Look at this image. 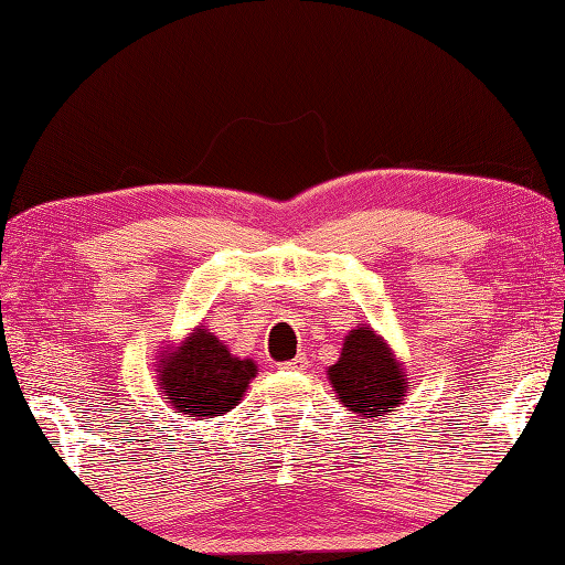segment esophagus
<instances>
[{"instance_id":"obj_1","label":"esophagus","mask_w":565,"mask_h":565,"mask_svg":"<svg viewBox=\"0 0 565 565\" xmlns=\"http://www.w3.org/2000/svg\"><path fill=\"white\" fill-rule=\"evenodd\" d=\"M279 366L286 369V371H301V369L308 366V359L301 354V356H296V359H289V362H284Z\"/></svg>"}]
</instances>
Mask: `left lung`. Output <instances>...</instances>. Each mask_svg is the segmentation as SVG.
<instances>
[{"mask_svg": "<svg viewBox=\"0 0 565 565\" xmlns=\"http://www.w3.org/2000/svg\"><path fill=\"white\" fill-rule=\"evenodd\" d=\"M328 376L340 403L362 419L386 417L407 391L405 371L371 328H356L347 334L340 362L328 369Z\"/></svg>", "mask_w": 565, "mask_h": 565, "instance_id": "8db88e82", "label": "left lung"}]
</instances>
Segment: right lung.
<instances>
[{
    "label": "right lung",
    "mask_w": 565,
    "mask_h": 565,
    "mask_svg": "<svg viewBox=\"0 0 565 565\" xmlns=\"http://www.w3.org/2000/svg\"><path fill=\"white\" fill-rule=\"evenodd\" d=\"M257 366L227 352L215 334L199 328L160 364V386L186 417H215L243 401Z\"/></svg>",
    "instance_id": "1"
}]
</instances>
